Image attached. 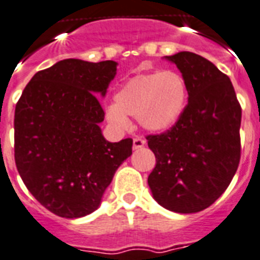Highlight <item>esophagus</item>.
Wrapping results in <instances>:
<instances>
[{"label": "esophagus", "mask_w": 260, "mask_h": 260, "mask_svg": "<svg viewBox=\"0 0 260 260\" xmlns=\"http://www.w3.org/2000/svg\"><path fill=\"white\" fill-rule=\"evenodd\" d=\"M145 144H147V141L144 139H141V137H135L134 139V149L143 148Z\"/></svg>", "instance_id": "1"}]
</instances>
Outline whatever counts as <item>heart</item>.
Instances as JSON below:
<instances>
[{
	"label": "heart",
	"mask_w": 260,
	"mask_h": 260,
	"mask_svg": "<svg viewBox=\"0 0 260 260\" xmlns=\"http://www.w3.org/2000/svg\"><path fill=\"white\" fill-rule=\"evenodd\" d=\"M187 99L188 86L179 72L140 73L116 89L115 104L105 107V119L116 129H125L128 116H135L144 131L161 134L178 124Z\"/></svg>",
	"instance_id": "b5f03b06"
}]
</instances>
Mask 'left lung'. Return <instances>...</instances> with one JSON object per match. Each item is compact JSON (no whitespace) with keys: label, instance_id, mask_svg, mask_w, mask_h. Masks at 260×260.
<instances>
[{"label":"left lung","instance_id":"left-lung-1","mask_svg":"<svg viewBox=\"0 0 260 260\" xmlns=\"http://www.w3.org/2000/svg\"><path fill=\"white\" fill-rule=\"evenodd\" d=\"M164 58L184 77L188 104L176 125L147 137L156 156L148 185L166 210L193 214L214 203L238 170L242 109L229 76L211 61L192 52Z\"/></svg>","mask_w":260,"mask_h":260}]
</instances>
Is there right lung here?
<instances>
[{
	"mask_svg": "<svg viewBox=\"0 0 260 260\" xmlns=\"http://www.w3.org/2000/svg\"><path fill=\"white\" fill-rule=\"evenodd\" d=\"M117 72L116 61H58L37 72L14 113V159L31 195L57 216L77 219L100 207L105 189L132 139L103 136L104 97Z\"/></svg>",
	"mask_w": 260,
	"mask_h": 260,
	"instance_id": "add662e5",
	"label": "right lung"
}]
</instances>
